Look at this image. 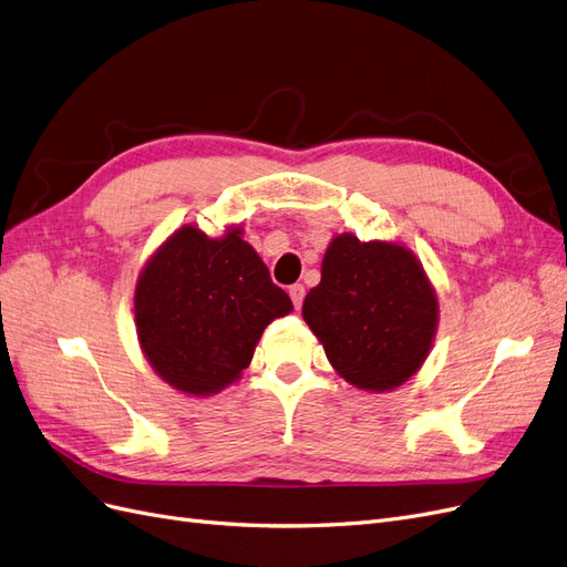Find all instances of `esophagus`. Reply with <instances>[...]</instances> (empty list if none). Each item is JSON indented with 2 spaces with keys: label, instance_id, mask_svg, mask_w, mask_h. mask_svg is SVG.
Masks as SVG:
<instances>
[{
  "label": "esophagus",
  "instance_id": "esophagus-1",
  "mask_svg": "<svg viewBox=\"0 0 567 567\" xmlns=\"http://www.w3.org/2000/svg\"><path fill=\"white\" fill-rule=\"evenodd\" d=\"M289 297H291V303H295V308L299 310L301 303H303V297H306V287L303 285H291L289 287Z\"/></svg>",
  "mask_w": 567,
  "mask_h": 567
}]
</instances>
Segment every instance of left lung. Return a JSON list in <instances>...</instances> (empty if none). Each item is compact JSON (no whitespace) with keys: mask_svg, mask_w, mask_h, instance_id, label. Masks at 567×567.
Here are the masks:
<instances>
[{"mask_svg":"<svg viewBox=\"0 0 567 567\" xmlns=\"http://www.w3.org/2000/svg\"><path fill=\"white\" fill-rule=\"evenodd\" d=\"M301 313L346 381L391 391L426 360L437 299L410 249L346 233L327 247L320 285Z\"/></svg>","mask_w":567,"mask_h":567,"instance_id":"8db88e82","label":"left lung"}]
</instances>
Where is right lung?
I'll return each mask as SVG.
<instances>
[{
	"mask_svg": "<svg viewBox=\"0 0 567 567\" xmlns=\"http://www.w3.org/2000/svg\"><path fill=\"white\" fill-rule=\"evenodd\" d=\"M240 235L230 228L212 240L184 226L141 272L136 334L153 370L176 391L226 389L251 362L266 327L295 308Z\"/></svg>",
	"mask_w": 567,
	"mask_h": 567,
	"instance_id": "1",
	"label": "right lung"
}]
</instances>
